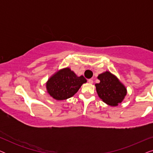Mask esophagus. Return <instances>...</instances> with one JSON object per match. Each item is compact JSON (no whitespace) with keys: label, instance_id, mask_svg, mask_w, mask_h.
<instances>
[{"label":"esophagus","instance_id":"obj_1","mask_svg":"<svg viewBox=\"0 0 153 153\" xmlns=\"http://www.w3.org/2000/svg\"><path fill=\"white\" fill-rule=\"evenodd\" d=\"M88 81L89 83H93V79H88Z\"/></svg>","mask_w":153,"mask_h":153}]
</instances>
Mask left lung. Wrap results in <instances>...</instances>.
<instances>
[{"label": "left lung", "instance_id": "left-lung-1", "mask_svg": "<svg viewBox=\"0 0 153 153\" xmlns=\"http://www.w3.org/2000/svg\"><path fill=\"white\" fill-rule=\"evenodd\" d=\"M100 82L96 83V91L99 97L108 105L116 106L121 103L127 95L125 85L116 75L106 71L98 75Z\"/></svg>", "mask_w": 153, "mask_h": 153}]
</instances>
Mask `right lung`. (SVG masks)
Listing matches in <instances>:
<instances>
[{
    "label": "right lung",
    "instance_id": "obj_1",
    "mask_svg": "<svg viewBox=\"0 0 153 153\" xmlns=\"http://www.w3.org/2000/svg\"><path fill=\"white\" fill-rule=\"evenodd\" d=\"M87 80L82 76H78L70 68H65L51 75L46 82L49 95L56 100H65L76 94Z\"/></svg>",
    "mask_w": 153,
    "mask_h": 153
}]
</instances>
